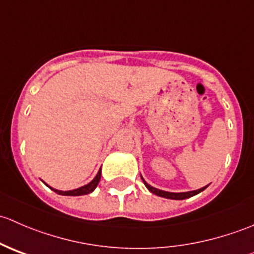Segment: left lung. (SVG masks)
<instances>
[{
  "mask_svg": "<svg viewBox=\"0 0 254 254\" xmlns=\"http://www.w3.org/2000/svg\"><path fill=\"white\" fill-rule=\"evenodd\" d=\"M143 181V179H142ZM143 184L146 186V188L148 189V190L151 191V193L156 194V195L158 196H162V198H167V199H175V200H183V199H188L190 198V196H194L196 195L198 193H200V191H203L204 189L206 188V187H204V188L201 189H198V190H193V191H187V193H170V191H165V190H160V189H156L153 188V187H151L150 184L146 183L145 181H143Z\"/></svg>",
  "mask_w": 254,
  "mask_h": 254,
  "instance_id": "8db88e82",
  "label": "left lung"
}]
</instances>
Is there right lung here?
<instances>
[{
	"label": "right lung",
	"mask_w": 254,
	"mask_h": 254,
	"mask_svg": "<svg viewBox=\"0 0 254 254\" xmlns=\"http://www.w3.org/2000/svg\"><path fill=\"white\" fill-rule=\"evenodd\" d=\"M101 170H99V172L97 173V176L94 177L93 181L91 182V183H88L87 186H83L81 187V188H77V189H73V190H67V191H63V190H58V189H54V188H50L53 189L55 193L60 194V195H68V196H77V195H84V194H89L92 193V191L96 189V187L98 186L99 181H101Z\"/></svg>",
	"instance_id": "add662e5"
}]
</instances>
